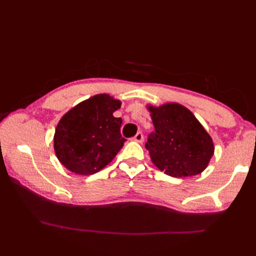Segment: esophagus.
Segmentation results:
<instances>
[{
	"instance_id": "34e87169",
	"label": "esophagus",
	"mask_w": 256,
	"mask_h": 256,
	"mask_svg": "<svg viewBox=\"0 0 256 256\" xmlns=\"http://www.w3.org/2000/svg\"><path fill=\"white\" fill-rule=\"evenodd\" d=\"M133 140H135V142H138V143H142L143 140H144V135H143V133H142V132H138V133L133 138Z\"/></svg>"
}]
</instances>
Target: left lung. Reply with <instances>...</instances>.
Masks as SVG:
<instances>
[{"label": "left lung", "instance_id": "obj_1", "mask_svg": "<svg viewBox=\"0 0 256 256\" xmlns=\"http://www.w3.org/2000/svg\"><path fill=\"white\" fill-rule=\"evenodd\" d=\"M155 131L145 148L160 170L172 177L202 172L214 152V142L194 114L178 103L148 106Z\"/></svg>", "mask_w": 256, "mask_h": 256}]
</instances>
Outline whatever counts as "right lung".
Returning a JSON list of instances; mask_svg holds the SVG:
<instances>
[{"label": "right lung", "mask_w": 256, "mask_h": 256, "mask_svg": "<svg viewBox=\"0 0 256 256\" xmlns=\"http://www.w3.org/2000/svg\"><path fill=\"white\" fill-rule=\"evenodd\" d=\"M121 102L108 94H96L80 102L59 121L54 148L57 158L70 172L94 175L104 168L123 148L121 118L113 112Z\"/></svg>", "instance_id": "1"}]
</instances>
